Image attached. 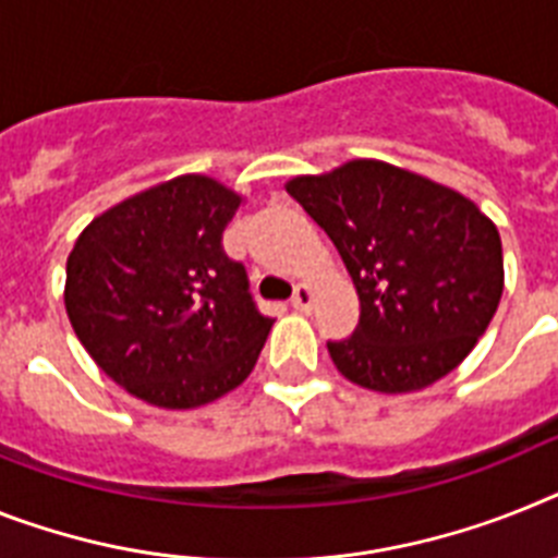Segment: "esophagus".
Listing matches in <instances>:
<instances>
[{"instance_id": "esophagus-1", "label": "esophagus", "mask_w": 558, "mask_h": 558, "mask_svg": "<svg viewBox=\"0 0 558 558\" xmlns=\"http://www.w3.org/2000/svg\"><path fill=\"white\" fill-rule=\"evenodd\" d=\"M312 303H315V292H312V287H308V283H298V289H294L292 294V306L298 308V312H308Z\"/></svg>"}]
</instances>
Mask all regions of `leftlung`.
Listing matches in <instances>:
<instances>
[{"instance_id": "left-lung-1", "label": "left lung", "mask_w": 558, "mask_h": 558, "mask_svg": "<svg viewBox=\"0 0 558 558\" xmlns=\"http://www.w3.org/2000/svg\"><path fill=\"white\" fill-rule=\"evenodd\" d=\"M331 238L360 298L337 372L380 395L442 380L494 320L505 287L502 241L462 192L377 158L287 181Z\"/></svg>"}]
</instances>
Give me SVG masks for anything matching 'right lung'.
<instances>
[{
  "label": "right lung",
  "instance_id": "add662e5",
  "mask_svg": "<svg viewBox=\"0 0 558 558\" xmlns=\"http://www.w3.org/2000/svg\"><path fill=\"white\" fill-rule=\"evenodd\" d=\"M241 195L178 175L93 218L68 257L64 308L96 366L158 409H198L252 374L271 329L221 238Z\"/></svg>",
  "mask_w": 558,
  "mask_h": 558
}]
</instances>
